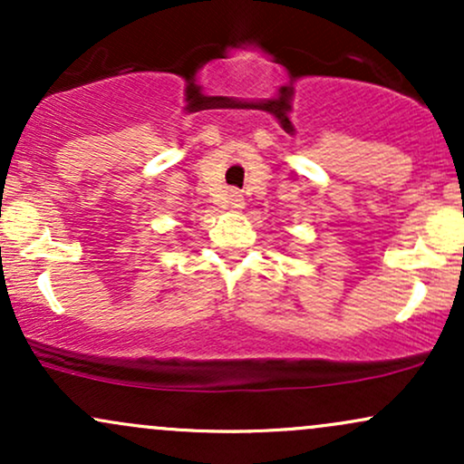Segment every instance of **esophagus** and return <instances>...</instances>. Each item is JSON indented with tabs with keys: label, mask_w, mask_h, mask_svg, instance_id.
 Segmentation results:
<instances>
[{
	"label": "esophagus",
	"mask_w": 464,
	"mask_h": 464,
	"mask_svg": "<svg viewBox=\"0 0 464 464\" xmlns=\"http://www.w3.org/2000/svg\"><path fill=\"white\" fill-rule=\"evenodd\" d=\"M225 202L228 207H231V209H239V207L244 205V196L239 194L237 189H228L227 196H225Z\"/></svg>",
	"instance_id": "obj_1"
}]
</instances>
